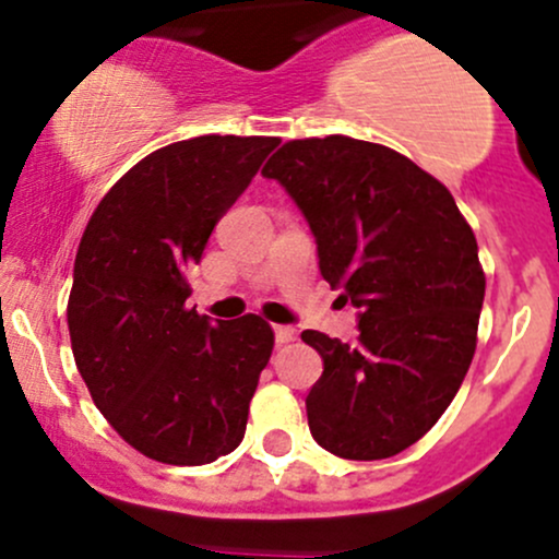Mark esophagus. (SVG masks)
Returning <instances> with one entry per match:
<instances>
[{
    "label": "esophagus",
    "mask_w": 559,
    "mask_h": 559,
    "mask_svg": "<svg viewBox=\"0 0 559 559\" xmlns=\"http://www.w3.org/2000/svg\"><path fill=\"white\" fill-rule=\"evenodd\" d=\"M297 337V330L295 326H286V324H275V343L278 346H286V343H292Z\"/></svg>",
    "instance_id": "obj_1"
}]
</instances>
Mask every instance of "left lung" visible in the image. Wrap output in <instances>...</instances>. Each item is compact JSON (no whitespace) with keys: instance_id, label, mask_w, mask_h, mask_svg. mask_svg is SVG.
Here are the masks:
<instances>
[{"instance_id":"left-lung-1","label":"left lung","mask_w":559,"mask_h":559,"mask_svg":"<svg viewBox=\"0 0 559 559\" xmlns=\"http://www.w3.org/2000/svg\"><path fill=\"white\" fill-rule=\"evenodd\" d=\"M262 175L289 191L321 275L359 308L357 343L302 332L324 359L306 397L311 436L343 460L400 454L441 419L476 354V235L441 180L368 140H289Z\"/></svg>"}]
</instances>
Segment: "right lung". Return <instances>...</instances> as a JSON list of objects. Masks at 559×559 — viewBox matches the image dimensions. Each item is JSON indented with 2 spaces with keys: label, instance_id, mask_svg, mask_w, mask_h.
Listing matches in <instances>:
<instances>
[{
  "label": "right lung",
  "instance_id": "add662e5",
  "mask_svg": "<svg viewBox=\"0 0 559 559\" xmlns=\"http://www.w3.org/2000/svg\"><path fill=\"white\" fill-rule=\"evenodd\" d=\"M278 143L202 134L154 151L112 183L78 246L72 357L112 430L165 465H205L246 436L273 326L257 313L211 324L186 306V270Z\"/></svg>",
  "mask_w": 559,
  "mask_h": 559
}]
</instances>
